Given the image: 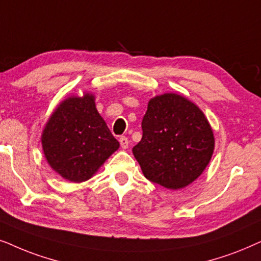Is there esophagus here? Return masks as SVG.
I'll return each mask as SVG.
<instances>
[{
	"label": "esophagus",
	"mask_w": 261,
	"mask_h": 261,
	"mask_svg": "<svg viewBox=\"0 0 261 261\" xmlns=\"http://www.w3.org/2000/svg\"><path fill=\"white\" fill-rule=\"evenodd\" d=\"M119 143H120V147L123 148V149H127L128 148V140H127V137L121 136L119 138Z\"/></svg>",
	"instance_id": "esophagus-1"
}]
</instances>
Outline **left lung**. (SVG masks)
<instances>
[{
	"label": "left lung",
	"instance_id": "8db88e82",
	"mask_svg": "<svg viewBox=\"0 0 261 261\" xmlns=\"http://www.w3.org/2000/svg\"><path fill=\"white\" fill-rule=\"evenodd\" d=\"M143 136L133 148L145 178L179 190L194 181L214 152L215 140L204 113L181 95L152 98L142 120Z\"/></svg>",
	"mask_w": 261,
	"mask_h": 261
}]
</instances>
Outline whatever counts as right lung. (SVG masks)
<instances>
[{
	"label": "right lung",
	"mask_w": 261,
	"mask_h": 261,
	"mask_svg": "<svg viewBox=\"0 0 261 261\" xmlns=\"http://www.w3.org/2000/svg\"><path fill=\"white\" fill-rule=\"evenodd\" d=\"M41 143L48 165L74 182L92 178L119 148L90 94L61 102L44 128Z\"/></svg>",
	"instance_id": "1"
}]
</instances>
